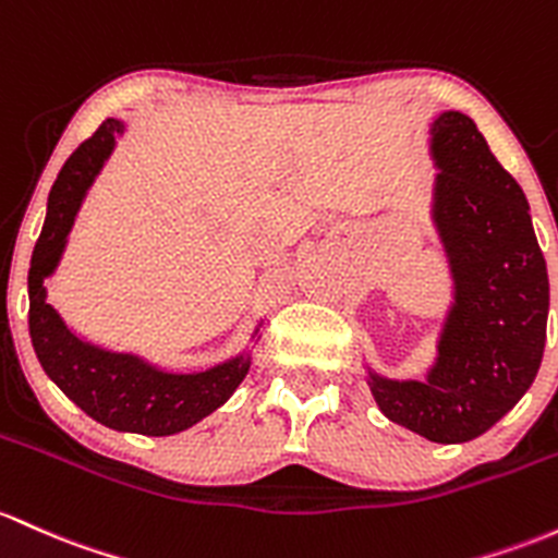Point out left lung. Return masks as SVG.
Segmentation results:
<instances>
[{
	"mask_svg": "<svg viewBox=\"0 0 558 558\" xmlns=\"http://www.w3.org/2000/svg\"><path fill=\"white\" fill-rule=\"evenodd\" d=\"M437 167L432 219L450 275V304L424 378L368 368L378 410L428 442L485 434L535 381L546 347L548 269L524 190L461 110L428 124Z\"/></svg>",
	"mask_w": 558,
	"mask_h": 558,
	"instance_id": "obj_1",
	"label": "left lung"
}]
</instances>
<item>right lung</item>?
<instances>
[{"label":"right lung","mask_w":558,"mask_h":558,"mask_svg":"<svg viewBox=\"0 0 558 558\" xmlns=\"http://www.w3.org/2000/svg\"><path fill=\"white\" fill-rule=\"evenodd\" d=\"M124 130V121H102L100 130L71 153L54 180L45 228L31 256L28 330L41 368L89 418L116 432L169 437L195 426L230 400L251 368V349L206 371H163L140 354L116 352L84 339L47 304L45 280L52 278L63 259L78 209ZM259 328L262 320L251 333L254 344L259 341Z\"/></svg>","instance_id":"right-lung-1"}]
</instances>
